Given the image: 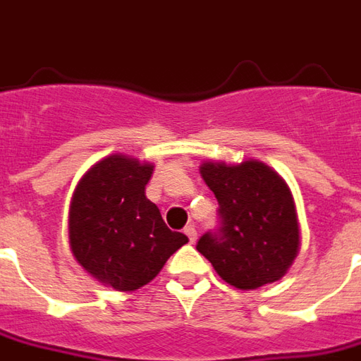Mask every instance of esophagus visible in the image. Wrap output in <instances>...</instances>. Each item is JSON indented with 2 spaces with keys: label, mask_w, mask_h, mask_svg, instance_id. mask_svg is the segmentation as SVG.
Segmentation results:
<instances>
[{
  "label": "esophagus",
  "mask_w": 361,
  "mask_h": 361,
  "mask_svg": "<svg viewBox=\"0 0 361 361\" xmlns=\"http://www.w3.org/2000/svg\"><path fill=\"white\" fill-rule=\"evenodd\" d=\"M183 233H185V236H188V240L191 242V244H195V240H197V231H195L193 224H188V226L183 228Z\"/></svg>",
  "instance_id": "34e87169"
}]
</instances>
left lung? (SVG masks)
Instances as JSON below:
<instances>
[{"instance_id": "left-lung-1", "label": "left lung", "mask_w": 361, "mask_h": 361, "mask_svg": "<svg viewBox=\"0 0 361 361\" xmlns=\"http://www.w3.org/2000/svg\"><path fill=\"white\" fill-rule=\"evenodd\" d=\"M201 176L219 201V226L197 240L226 283L258 289L286 276L299 250L291 191L266 164L205 162Z\"/></svg>"}]
</instances>
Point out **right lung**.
<instances>
[{
  "instance_id": "obj_1",
  "label": "right lung",
  "mask_w": 361,
  "mask_h": 361,
  "mask_svg": "<svg viewBox=\"0 0 361 361\" xmlns=\"http://www.w3.org/2000/svg\"><path fill=\"white\" fill-rule=\"evenodd\" d=\"M150 164L113 154L80 180L70 205V246L95 279L135 291L158 276L188 236L170 231L145 188Z\"/></svg>"
}]
</instances>
